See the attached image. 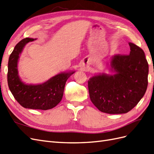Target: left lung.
Returning a JSON list of instances; mask_svg holds the SVG:
<instances>
[{
	"label": "left lung",
	"instance_id": "1",
	"mask_svg": "<svg viewBox=\"0 0 154 154\" xmlns=\"http://www.w3.org/2000/svg\"><path fill=\"white\" fill-rule=\"evenodd\" d=\"M129 55L111 57L113 74H97L88 81L91 101L102 112L125 114L136 106L148 86V64L143 50L128 43Z\"/></svg>",
	"mask_w": 154,
	"mask_h": 154
}]
</instances>
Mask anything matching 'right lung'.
<instances>
[{
  "mask_svg": "<svg viewBox=\"0 0 154 154\" xmlns=\"http://www.w3.org/2000/svg\"><path fill=\"white\" fill-rule=\"evenodd\" d=\"M36 38H26L19 42L8 61V83L13 96L26 109L49 110L62 100L67 79L75 71L59 73L41 84H26L18 75V62L25 45Z\"/></svg>",
  "mask_w": 154,
  "mask_h": 154,
  "instance_id": "add662e5",
  "label": "right lung"
}]
</instances>
